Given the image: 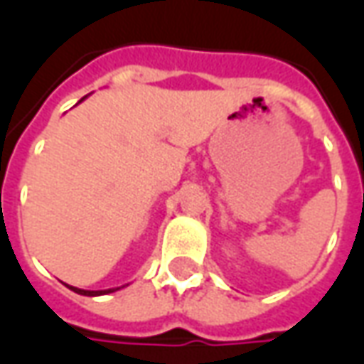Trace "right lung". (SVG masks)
I'll return each mask as SVG.
<instances>
[{
    "instance_id": "obj_1",
    "label": "right lung",
    "mask_w": 364,
    "mask_h": 364,
    "mask_svg": "<svg viewBox=\"0 0 364 364\" xmlns=\"http://www.w3.org/2000/svg\"><path fill=\"white\" fill-rule=\"evenodd\" d=\"M70 289L77 292V294H83V296H99V294H109V292H114V290H83V289H75V287H70Z\"/></svg>"
}]
</instances>
